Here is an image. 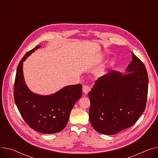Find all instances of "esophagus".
<instances>
[{
	"mask_svg": "<svg viewBox=\"0 0 158 158\" xmlns=\"http://www.w3.org/2000/svg\"><path fill=\"white\" fill-rule=\"evenodd\" d=\"M91 90L90 87L88 85H84L82 87V91L84 94H88Z\"/></svg>",
	"mask_w": 158,
	"mask_h": 158,
	"instance_id": "34e87169",
	"label": "esophagus"
}]
</instances>
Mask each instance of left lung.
I'll return each instance as SVG.
<instances>
[{
	"label": "left lung",
	"instance_id": "left-lung-1",
	"mask_svg": "<svg viewBox=\"0 0 158 158\" xmlns=\"http://www.w3.org/2000/svg\"><path fill=\"white\" fill-rule=\"evenodd\" d=\"M132 55L127 74L111 70L98 78L88 93L89 120L99 133L114 135L131 127L145 110L148 73L144 64Z\"/></svg>",
	"mask_w": 158,
	"mask_h": 158
}]
</instances>
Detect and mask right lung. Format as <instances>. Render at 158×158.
Instances as JSON below:
<instances>
[{
  "mask_svg": "<svg viewBox=\"0 0 158 158\" xmlns=\"http://www.w3.org/2000/svg\"><path fill=\"white\" fill-rule=\"evenodd\" d=\"M40 47L37 45L27 52L18 65L14 83V101L23 118L33 130L47 134L58 133L65 127L72 109L82 96V85H67L45 96L32 92L24 81L23 62Z\"/></svg>",
  "mask_w": 158,
  "mask_h": 158,
  "instance_id": "right-lung-1",
  "label": "right lung"
}]
</instances>
